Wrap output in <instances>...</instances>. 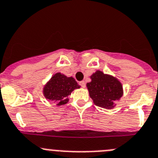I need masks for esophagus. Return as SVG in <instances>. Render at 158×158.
Returning <instances> with one entry per match:
<instances>
[{"mask_svg": "<svg viewBox=\"0 0 158 158\" xmlns=\"http://www.w3.org/2000/svg\"><path fill=\"white\" fill-rule=\"evenodd\" d=\"M79 85H81V88H85V86H86L85 81H80L79 82Z\"/></svg>", "mask_w": 158, "mask_h": 158, "instance_id": "esophagus-1", "label": "esophagus"}]
</instances>
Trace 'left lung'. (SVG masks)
Wrapping results in <instances>:
<instances>
[{"label": "left lung", "instance_id": "1", "mask_svg": "<svg viewBox=\"0 0 158 158\" xmlns=\"http://www.w3.org/2000/svg\"><path fill=\"white\" fill-rule=\"evenodd\" d=\"M92 81L87 83L90 97L98 106L111 109L114 102L122 96V85L116 78L96 71L91 77Z\"/></svg>", "mask_w": 158, "mask_h": 158}]
</instances>
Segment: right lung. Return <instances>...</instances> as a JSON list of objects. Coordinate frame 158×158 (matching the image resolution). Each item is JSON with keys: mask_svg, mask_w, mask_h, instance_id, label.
<instances>
[{"mask_svg": "<svg viewBox=\"0 0 158 158\" xmlns=\"http://www.w3.org/2000/svg\"><path fill=\"white\" fill-rule=\"evenodd\" d=\"M75 79L72 77H66L60 73H56L44 89V95L48 99L57 101L58 105H63L68 102V95L74 89H79Z\"/></svg>", "mask_w": 158, "mask_h": 158, "instance_id": "right-lung-1", "label": "right lung"}]
</instances>
